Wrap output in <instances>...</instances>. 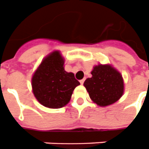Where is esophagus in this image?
I'll return each instance as SVG.
<instances>
[{"mask_svg":"<svg viewBox=\"0 0 149 149\" xmlns=\"http://www.w3.org/2000/svg\"><path fill=\"white\" fill-rule=\"evenodd\" d=\"M79 82H80V83H81V84L83 85V83H84V79H81V80H80V81H79Z\"/></svg>","mask_w":149,"mask_h":149,"instance_id":"esophagus-1","label":"esophagus"}]
</instances>
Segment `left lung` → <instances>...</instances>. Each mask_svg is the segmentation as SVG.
Listing matches in <instances>:
<instances>
[{
	"label": "left lung",
	"instance_id": "8db88e82",
	"mask_svg": "<svg viewBox=\"0 0 149 149\" xmlns=\"http://www.w3.org/2000/svg\"><path fill=\"white\" fill-rule=\"evenodd\" d=\"M92 77L83 83L91 100L100 107L109 106L122 97L124 91L123 77L113 66L106 64L95 66Z\"/></svg>",
	"mask_w": 149,
	"mask_h": 149
}]
</instances>
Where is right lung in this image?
<instances>
[{
  "label": "right lung",
  "instance_id": "add662e5",
  "mask_svg": "<svg viewBox=\"0 0 149 149\" xmlns=\"http://www.w3.org/2000/svg\"><path fill=\"white\" fill-rule=\"evenodd\" d=\"M64 62L59 51H54L42 61L33 74V93L44 107H64L70 102L73 91L80 84L73 73L64 70Z\"/></svg>",
  "mask_w": 149,
  "mask_h": 149
}]
</instances>
